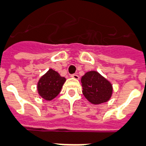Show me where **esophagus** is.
<instances>
[{
	"label": "esophagus",
	"instance_id": "1",
	"mask_svg": "<svg viewBox=\"0 0 146 146\" xmlns=\"http://www.w3.org/2000/svg\"><path fill=\"white\" fill-rule=\"evenodd\" d=\"M71 77H73V79H75V80H79V76L76 74V73H74V74H72L71 75Z\"/></svg>",
	"mask_w": 146,
	"mask_h": 146
}]
</instances>
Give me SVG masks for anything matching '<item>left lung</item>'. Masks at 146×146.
Returning a JSON list of instances; mask_svg holds the SVG:
<instances>
[{
    "mask_svg": "<svg viewBox=\"0 0 146 146\" xmlns=\"http://www.w3.org/2000/svg\"><path fill=\"white\" fill-rule=\"evenodd\" d=\"M83 94L93 104L99 105L110 100L113 94V86L110 81L96 71L86 73L81 78Z\"/></svg>",
    "mask_w": 146,
    "mask_h": 146,
    "instance_id": "1",
    "label": "left lung"
}]
</instances>
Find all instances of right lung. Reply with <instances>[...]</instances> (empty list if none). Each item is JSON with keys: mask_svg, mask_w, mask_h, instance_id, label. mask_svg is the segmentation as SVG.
<instances>
[{"mask_svg": "<svg viewBox=\"0 0 146 146\" xmlns=\"http://www.w3.org/2000/svg\"><path fill=\"white\" fill-rule=\"evenodd\" d=\"M66 81V78L61 76L56 71L50 69L42 76L37 83L39 95L44 100L50 101L60 93Z\"/></svg>", "mask_w": 146, "mask_h": 146, "instance_id": "right-lung-1", "label": "right lung"}]
</instances>
